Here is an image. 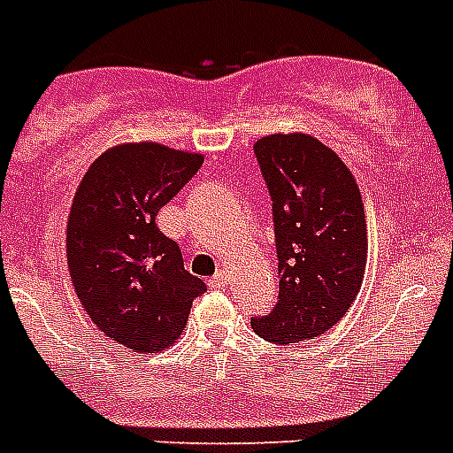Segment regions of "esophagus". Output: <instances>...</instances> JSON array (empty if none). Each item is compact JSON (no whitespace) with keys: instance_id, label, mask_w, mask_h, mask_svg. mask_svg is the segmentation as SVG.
I'll return each mask as SVG.
<instances>
[{"instance_id":"esophagus-1","label":"esophagus","mask_w":453,"mask_h":453,"mask_svg":"<svg viewBox=\"0 0 453 453\" xmlns=\"http://www.w3.org/2000/svg\"><path fill=\"white\" fill-rule=\"evenodd\" d=\"M209 286H211V288H226V286H227L226 272H216L214 277L209 279Z\"/></svg>"}]
</instances>
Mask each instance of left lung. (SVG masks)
<instances>
[{
	"label": "left lung",
	"instance_id": "1",
	"mask_svg": "<svg viewBox=\"0 0 453 453\" xmlns=\"http://www.w3.org/2000/svg\"><path fill=\"white\" fill-rule=\"evenodd\" d=\"M272 197L279 256V303L253 316L274 344L314 340L342 321L367 263V220L358 183L316 137L290 132L253 143Z\"/></svg>",
	"mask_w": 453,
	"mask_h": 453
}]
</instances>
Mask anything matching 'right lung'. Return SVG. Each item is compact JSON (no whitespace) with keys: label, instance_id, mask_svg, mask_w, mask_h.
Returning <instances> with one entry per match:
<instances>
[{"label":"right lung","instance_id":"obj_1","mask_svg":"<svg viewBox=\"0 0 453 453\" xmlns=\"http://www.w3.org/2000/svg\"><path fill=\"white\" fill-rule=\"evenodd\" d=\"M202 153L156 142L119 143L88 167L67 219L72 286L90 321L137 354L181 337L207 286L183 270L181 249L156 226L157 211L202 167Z\"/></svg>","mask_w":453,"mask_h":453}]
</instances>
